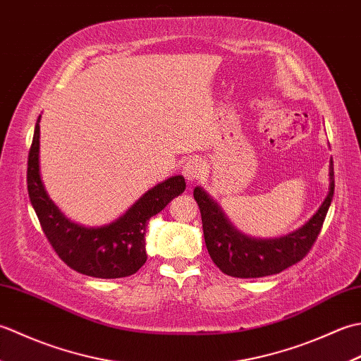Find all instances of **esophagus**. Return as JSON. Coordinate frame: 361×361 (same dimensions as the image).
I'll return each instance as SVG.
<instances>
[{
    "mask_svg": "<svg viewBox=\"0 0 361 361\" xmlns=\"http://www.w3.org/2000/svg\"><path fill=\"white\" fill-rule=\"evenodd\" d=\"M204 173V163L202 158H189L185 166H183V175L186 176V180L194 183L200 180V176Z\"/></svg>",
    "mask_w": 361,
    "mask_h": 361,
    "instance_id": "34e87169",
    "label": "esophagus"
}]
</instances>
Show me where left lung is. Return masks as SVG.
Wrapping results in <instances>:
<instances>
[{
    "instance_id": "1",
    "label": "left lung",
    "mask_w": 361,
    "mask_h": 361,
    "mask_svg": "<svg viewBox=\"0 0 361 361\" xmlns=\"http://www.w3.org/2000/svg\"><path fill=\"white\" fill-rule=\"evenodd\" d=\"M334 189V163L331 161V188L315 216L301 229L281 239L256 240L235 231L208 194L195 188L194 198L200 208L204 243L212 262L225 274L242 279L278 274L295 265L307 256L315 243L331 206Z\"/></svg>"
}]
</instances>
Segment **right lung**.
Listing matches in <instances>:
<instances>
[{
    "label": "right lung",
    "instance_id": "add662e5",
    "mask_svg": "<svg viewBox=\"0 0 361 361\" xmlns=\"http://www.w3.org/2000/svg\"><path fill=\"white\" fill-rule=\"evenodd\" d=\"M40 116L27 158V192L46 239L57 256L74 271L101 279H116L135 274L147 260L145 226L166 204L185 192L181 175L172 176L145 192L124 216L101 228H83L73 224L57 209L40 178Z\"/></svg>",
    "mask_w": 361,
    "mask_h": 361
}]
</instances>
